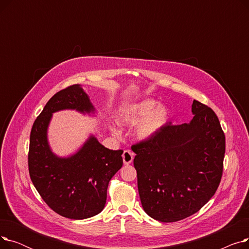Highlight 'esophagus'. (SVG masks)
Returning <instances> with one entry per match:
<instances>
[{
	"instance_id": "34e87169",
	"label": "esophagus",
	"mask_w": 249,
	"mask_h": 249,
	"mask_svg": "<svg viewBox=\"0 0 249 249\" xmlns=\"http://www.w3.org/2000/svg\"><path fill=\"white\" fill-rule=\"evenodd\" d=\"M122 158H123V162H124V164L128 165V164H130V163H131V162L133 161L134 154H133V152H131L130 150H124Z\"/></svg>"
}]
</instances>
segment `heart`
Segmentation results:
<instances>
[{
  "mask_svg": "<svg viewBox=\"0 0 249 249\" xmlns=\"http://www.w3.org/2000/svg\"><path fill=\"white\" fill-rule=\"evenodd\" d=\"M168 120L169 110L165 106H159V102L152 99L129 105L118 116V121L124 125L133 126L141 123L136 129V136L140 140L151 138L166 125ZM111 130L114 134H118L115 127Z\"/></svg>",
  "mask_w": 249,
  "mask_h": 249,
  "instance_id": "b5f03b06",
  "label": "heart"
}]
</instances>
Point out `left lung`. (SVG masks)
I'll list each match as a JSON object with an SVG mask.
<instances>
[{
	"label": "left lung",
	"mask_w": 249,
	"mask_h": 249,
	"mask_svg": "<svg viewBox=\"0 0 249 249\" xmlns=\"http://www.w3.org/2000/svg\"><path fill=\"white\" fill-rule=\"evenodd\" d=\"M190 123L172 122L131 146L144 211L160 222L197 213L216 193L223 173L225 135L215 112L194 100Z\"/></svg>",
	"instance_id": "1"
}]
</instances>
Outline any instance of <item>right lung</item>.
Segmentation results:
<instances>
[{
	"instance_id": "right-lung-1",
	"label": "right lung",
	"mask_w": 249,
	"mask_h": 249,
	"mask_svg": "<svg viewBox=\"0 0 249 249\" xmlns=\"http://www.w3.org/2000/svg\"><path fill=\"white\" fill-rule=\"evenodd\" d=\"M65 109L95 111L80 85L70 86L52 97L31 129L29 175L39 195L55 213L74 220L87 219L104 209L109 181L123 165V150L106 148L90 136L75 154L58 158L48 145L47 127L52 113Z\"/></svg>"
}]
</instances>
